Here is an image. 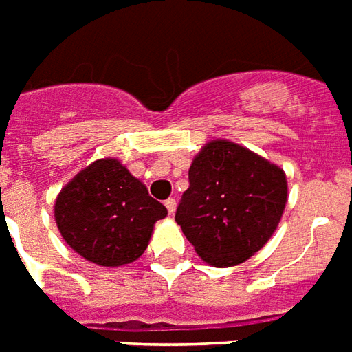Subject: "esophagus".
I'll list each match as a JSON object with an SVG mask.
<instances>
[{
    "label": "esophagus",
    "instance_id": "1",
    "mask_svg": "<svg viewBox=\"0 0 352 352\" xmlns=\"http://www.w3.org/2000/svg\"><path fill=\"white\" fill-rule=\"evenodd\" d=\"M166 208H168L169 215H173L177 210V201L173 200V198H169V200H166Z\"/></svg>",
    "mask_w": 352,
    "mask_h": 352
}]
</instances>
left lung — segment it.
I'll return each instance as SVG.
<instances>
[{
  "label": "left lung",
  "instance_id": "obj_1",
  "mask_svg": "<svg viewBox=\"0 0 352 352\" xmlns=\"http://www.w3.org/2000/svg\"><path fill=\"white\" fill-rule=\"evenodd\" d=\"M175 221L213 267L248 261L270 240L287 201L284 169L227 139L201 146Z\"/></svg>",
  "mask_w": 352,
  "mask_h": 352
}]
</instances>
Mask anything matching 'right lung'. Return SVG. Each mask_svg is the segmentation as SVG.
I'll return each mask as SVG.
<instances>
[{"mask_svg": "<svg viewBox=\"0 0 352 352\" xmlns=\"http://www.w3.org/2000/svg\"><path fill=\"white\" fill-rule=\"evenodd\" d=\"M164 204L116 158L95 160L63 186L55 200V223L78 255L99 267H124L148 248Z\"/></svg>", "mask_w": 352, "mask_h": 352, "instance_id": "right-lung-1", "label": "right lung"}]
</instances>
